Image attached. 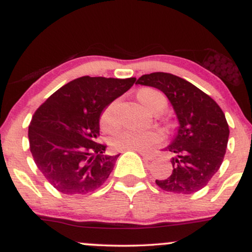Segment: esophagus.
Instances as JSON below:
<instances>
[{
    "instance_id": "obj_1",
    "label": "esophagus",
    "mask_w": 252,
    "mask_h": 252,
    "mask_svg": "<svg viewBox=\"0 0 252 252\" xmlns=\"http://www.w3.org/2000/svg\"><path fill=\"white\" fill-rule=\"evenodd\" d=\"M136 152L140 153V154L143 156V158H146V160H148V161H153L156 158V155H154V154H148V153L141 152V150H136Z\"/></svg>"
}]
</instances>
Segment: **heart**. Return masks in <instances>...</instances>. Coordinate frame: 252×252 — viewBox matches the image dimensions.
<instances>
[{"mask_svg": "<svg viewBox=\"0 0 252 252\" xmlns=\"http://www.w3.org/2000/svg\"><path fill=\"white\" fill-rule=\"evenodd\" d=\"M137 98L149 111L163 108L164 98L158 91L153 89H142L137 92ZM118 100H114L104 109L100 116V126L103 129L112 131L118 126L117 117ZM163 141L162 132L158 130L134 131L123 130L112 138V146L120 150H148Z\"/></svg>", "mask_w": 252, "mask_h": 252, "instance_id": "obj_1", "label": "heart"}]
</instances>
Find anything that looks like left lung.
<instances>
[{
	"label": "left lung",
	"instance_id": "obj_1",
	"mask_svg": "<svg viewBox=\"0 0 252 252\" xmlns=\"http://www.w3.org/2000/svg\"><path fill=\"white\" fill-rule=\"evenodd\" d=\"M136 84L162 91L179 126L166 150L173 154V172L156 185L167 192L192 194L204 189L221 166L228 124L220 106L192 83L164 72L143 74Z\"/></svg>",
	"mask_w": 252,
	"mask_h": 252
}]
</instances>
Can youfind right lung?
<instances>
[{
    "mask_svg": "<svg viewBox=\"0 0 252 252\" xmlns=\"http://www.w3.org/2000/svg\"><path fill=\"white\" fill-rule=\"evenodd\" d=\"M135 80L77 78L36 110L28 128L31 153L54 189L63 194H85L106 181L120 155H105L106 146L97 143L99 120Z\"/></svg>",
    "mask_w": 252,
    "mask_h": 252,
    "instance_id": "right-lung-1",
    "label": "right lung"
}]
</instances>
